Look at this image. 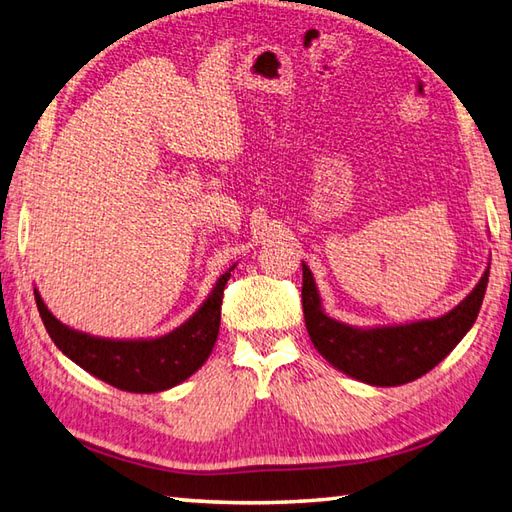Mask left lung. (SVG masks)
Returning a JSON list of instances; mask_svg holds the SVG:
<instances>
[{
  "instance_id": "left-lung-1",
  "label": "left lung",
  "mask_w": 512,
  "mask_h": 512,
  "mask_svg": "<svg viewBox=\"0 0 512 512\" xmlns=\"http://www.w3.org/2000/svg\"><path fill=\"white\" fill-rule=\"evenodd\" d=\"M488 271L466 300L436 320L401 327L353 329L324 315L309 266L302 264V309L309 338L333 367L376 387L412 383L459 345L477 320Z\"/></svg>"
}]
</instances>
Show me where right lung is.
<instances>
[{
  "mask_svg": "<svg viewBox=\"0 0 512 512\" xmlns=\"http://www.w3.org/2000/svg\"><path fill=\"white\" fill-rule=\"evenodd\" d=\"M228 280L230 271L219 277L208 300L188 322L156 340H102L87 336L55 320L37 291L35 302L46 331L64 356L123 392L154 394L183 383L208 360L219 336L221 300Z\"/></svg>",
  "mask_w": 512,
  "mask_h": 512,
  "instance_id": "1",
  "label": "right lung"
}]
</instances>
